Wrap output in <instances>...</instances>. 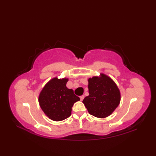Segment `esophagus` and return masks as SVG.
I'll list each match as a JSON object with an SVG mask.
<instances>
[{"label": "esophagus", "instance_id": "1", "mask_svg": "<svg viewBox=\"0 0 156 156\" xmlns=\"http://www.w3.org/2000/svg\"><path fill=\"white\" fill-rule=\"evenodd\" d=\"M84 95H82V96H80V101H82L84 99Z\"/></svg>", "mask_w": 156, "mask_h": 156}]
</instances>
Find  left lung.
Masks as SVG:
<instances>
[{
  "mask_svg": "<svg viewBox=\"0 0 156 156\" xmlns=\"http://www.w3.org/2000/svg\"><path fill=\"white\" fill-rule=\"evenodd\" d=\"M89 95L83 101L89 113L98 118H105L112 114L121 101L117 86L107 75L94 76L88 79Z\"/></svg>",
  "mask_w": 156,
  "mask_h": 156,
  "instance_id": "obj_1",
  "label": "left lung"
}]
</instances>
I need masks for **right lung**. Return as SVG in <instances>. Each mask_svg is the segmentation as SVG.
<instances>
[{
  "label": "right lung",
  "mask_w": 156,
  "mask_h": 156,
  "mask_svg": "<svg viewBox=\"0 0 156 156\" xmlns=\"http://www.w3.org/2000/svg\"><path fill=\"white\" fill-rule=\"evenodd\" d=\"M68 81V78H53L45 84L39 94L40 107L53 121H59L69 117L73 105L80 101L72 89L66 87Z\"/></svg>",
  "instance_id": "add662e5"
}]
</instances>
